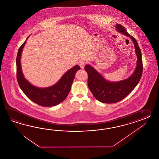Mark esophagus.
<instances>
[{
    "label": "esophagus",
    "instance_id": "34e87169",
    "mask_svg": "<svg viewBox=\"0 0 159 159\" xmlns=\"http://www.w3.org/2000/svg\"><path fill=\"white\" fill-rule=\"evenodd\" d=\"M79 66H80L81 68L84 69V66H85V65H86V62H85L84 61H80V62H79Z\"/></svg>",
    "mask_w": 159,
    "mask_h": 159
}]
</instances>
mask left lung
Returning a JSON list of instances; mask_svg holds the SVG:
<instances>
[{
  "instance_id": "1",
  "label": "left lung",
  "mask_w": 159,
  "mask_h": 159,
  "mask_svg": "<svg viewBox=\"0 0 159 159\" xmlns=\"http://www.w3.org/2000/svg\"><path fill=\"white\" fill-rule=\"evenodd\" d=\"M116 28L119 32L129 37L133 42L137 57V66L133 73L127 79L118 82H111L106 80L93 66L86 65L84 69L88 74L89 88L95 98L102 103H116L125 98L137 86L142 74L141 52L137 42L120 24H116Z\"/></svg>"
}]
</instances>
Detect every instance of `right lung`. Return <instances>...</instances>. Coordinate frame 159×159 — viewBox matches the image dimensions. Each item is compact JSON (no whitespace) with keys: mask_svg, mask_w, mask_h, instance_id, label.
<instances>
[{"mask_svg":"<svg viewBox=\"0 0 159 159\" xmlns=\"http://www.w3.org/2000/svg\"><path fill=\"white\" fill-rule=\"evenodd\" d=\"M26 40L20 47L16 59L17 78L20 87L28 98L34 103L46 107L57 105L67 97L71 89L76 72L80 69V67L76 65L70 69L52 86L45 88L34 86L26 79L22 71L21 57Z\"/></svg>","mask_w":159,"mask_h":159,"instance_id":"right-lung-1","label":"right lung"}]
</instances>
